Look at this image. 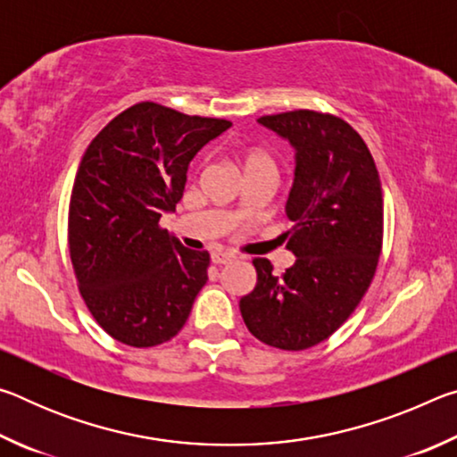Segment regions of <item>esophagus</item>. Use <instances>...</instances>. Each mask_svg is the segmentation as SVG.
<instances>
[{
  "label": "esophagus",
  "instance_id": "esophagus-1",
  "mask_svg": "<svg viewBox=\"0 0 457 457\" xmlns=\"http://www.w3.org/2000/svg\"><path fill=\"white\" fill-rule=\"evenodd\" d=\"M234 260H236V256H234V253H229V252H213L212 253V262L215 266L229 264V262H234Z\"/></svg>",
  "mask_w": 457,
  "mask_h": 457
}]
</instances>
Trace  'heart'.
<instances>
[{
	"label": "heart",
	"instance_id": "1",
	"mask_svg": "<svg viewBox=\"0 0 457 457\" xmlns=\"http://www.w3.org/2000/svg\"><path fill=\"white\" fill-rule=\"evenodd\" d=\"M258 167L274 169L276 167L274 159L262 149H247L244 153V171H250V169H258Z\"/></svg>",
	"mask_w": 457,
	"mask_h": 457
}]
</instances>
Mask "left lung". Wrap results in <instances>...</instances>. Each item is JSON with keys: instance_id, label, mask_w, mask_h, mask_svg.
Returning <instances> with one entry per match:
<instances>
[{"instance_id": "obj_1", "label": "left lung", "mask_w": 457, "mask_h": 457, "mask_svg": "<svg viewBox=\"0 0 457 457\" xmlns=\"http://www.w3.org/2000/svg\"><path fill=\"white\" fill-rule=\"evenodd\" d=\"M260 122L296 149L286 204V247L296 256L280 276L253 258L256 288L239 300L247 330L268 346L304 351L338 330L373 282L383 247V189L373 154L349 122L330 112L288 111Z\"/></svg>"}]
</instances>
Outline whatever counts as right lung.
<instances>
[{"label": "right lung", "instance_id": "obj_1", "mask_svg": "<svg viewBox=\"0 0 457 457\" xmlns=\"http://www.w3.org/2000/svg\"><path fill=\"white\" fill-rule=\"evenodd\" d=\"M229 127L145 100L108 122L84 153L68 250L84 304L119 343L163 345L187 322L210 253L183 247L159 220L183 197L189 161Z\"/></svg>", "mask_w": 457, "mask_h": 457}]
</instances>
